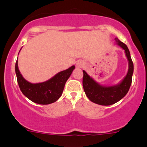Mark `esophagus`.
I'll return each instance as SVG.
<instances>
[{
	"mask_svg": "<svg viewBox=\"0 0 147 147\" xmlns=\"http://www.w3.org/2000/svg\"><path fill=\"white\" fill-rule=\"evenodd\" d=\"M83 66H84V63H83L82 61H81V60H79V61L77 62V63H76L77 67L81 68V67H82Z\"/></svg>",
	"mask_w": 147,
	"mask_h": 147,
	"instance_id": "esophagus-1",
	"label": "esophagus"
}]
</instances>
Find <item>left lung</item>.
I'll return each mask as SVG.
<instances>
[{
	"label": "left lung",
	"instance_id": "8db88e82",
	"mask_svg": "<svg viewBox=\"0 0 147 147\" xmlns=\"http://www.w3.org/2000/svg\"><path fill=\"white\" fill-rule=\"evenodd\" d=\"M115 41L117 45L124 50L129 63L128 72L121 82L112 86L102 85L83 70L82 84L84 92L90 101L97 105L108 106L119 102L127 94L131 84L134 65L129 50L127 46L118 38H115Z\"/></svg>",
	"mask_w": 147,
	"mask_h": 147
}]
</instances>
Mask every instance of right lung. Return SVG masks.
I'll return each mask as SVG.
<instances>
[{"mask_svg":"<svg viewBox=\"0 0 147 147\" xmlns=\"http://www.w3.org/2000/svg\"><path fill=\"white\" fill-rule=\"evenodd\" d=\"M75 67V65H72L68 69L57 73L45 82L31 83L26 80L20 74L17 59L16 63V74L19 87L26 97L35 103L49 105L56 102L61 97L65 83Z\"/></svg>","mask_w":147,"mask_h":147,"instance_id":"obj_1","label":"right lung"}]
</instances>
